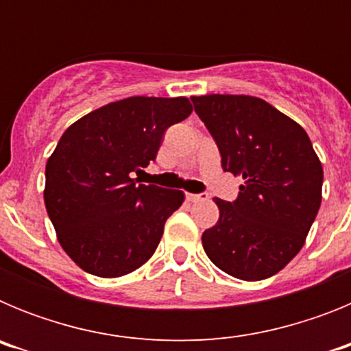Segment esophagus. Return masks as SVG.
<instances>
[{"label": "esophagus", "mask_w": 351, "mask_h": 351, "mask_svg": "<svg viewBox=\"0 0 351 351\" xmlns=\"http://www.w3.org/2000/svg\"><path fill=\"white\" fill-rule=\"evenodd\" d=\"M204 198H207V195L186 193V200H188V202H198V200H204Z\"/></svg>", "instance_id": "1"}]
</instances>
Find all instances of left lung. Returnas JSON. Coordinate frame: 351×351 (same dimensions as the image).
<instances>
[{"label": "left lung", "instance_id": "8db88e82", "mask_svg": "<svg viewBox=\"0 0 351 351\" xmlns=\"http://www.w3.org/2000/svg\"><path fill=\"white\" fill-rule=\"evenodd\" d=\"M218 144L225 172L243 178L235 202L214 198L219 219L206 255L237 280L271 278L302 250L322 204L324 169L308 133L262 98L191 96Z\"/></svg>", "mask_w": 351, "mask_h": 351}]
</instances>
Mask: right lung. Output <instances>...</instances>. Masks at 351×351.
Masks as SVG:
<instances>
[{
    "label": "right lung",
    "instance_id": "1",
    "mask_svg": "<svg viewBox=\"0 0 351 351\" xmlns=\"http://www.w3.org/2000/svg\"><path fill=\"white\" fill-rule=\"evenodd\" d=\"M186 96H130L66 128L45 165L43 200L61 247L82 271L121 278L154 255L181 190L135 184L169 126L190 116Z\"/></svg>",
    "mask_w": 351,
    "mask_h": 351
}]
</instances>
